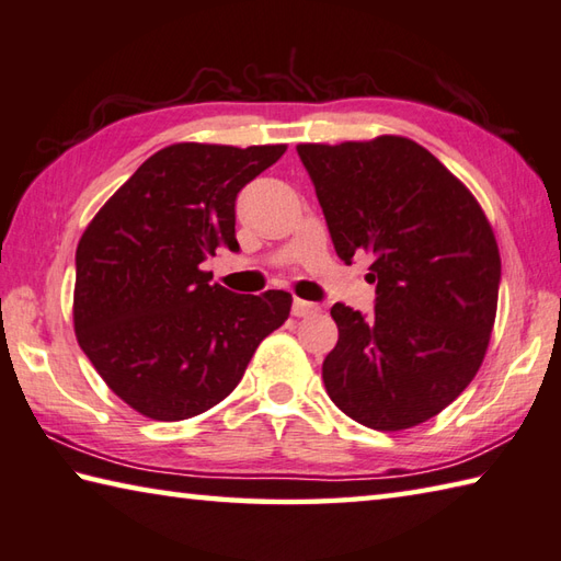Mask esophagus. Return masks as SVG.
I'll list each match as a JSON object with an SVG mask.
<instances>
[{
	"mask_svg": "<svg viewBox=\"0 0 561 561\" xmlns=\"http://www.w3.org/2000/svg\"><path fill=\"white\" fill-rule=\"evenodd\" d=\"M316 311H319V307H316V304H311V301H304L299 297L291 301V313L297 316V319H304V316H311Z\"/></svg>",
	"mask_w": 561,
	"mask_h": 561,
	"instance_id": "1",
	"label": "esophagus"
}]
</instances>
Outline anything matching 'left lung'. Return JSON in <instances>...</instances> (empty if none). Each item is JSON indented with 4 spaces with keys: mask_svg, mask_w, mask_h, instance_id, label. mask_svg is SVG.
Wrapping results in <instances>:
<instances>
[{
    "mask_svg": "<svg viewBox=\"0 0 561 561\" xmlns=\"http://www.w3.org/2000/svg\"><path fill=\"white\" fill-rule=\"evenodd\" d=\"M343 262L368 254L365 319L333 304L325 392L363 426L412 430L476 378L497 311L501 252L481 203L432 151L400 135L299 145Z\"/></svg>",
    "mask_w": 561,
    "mask_h": 561,
    "instance_id": "1",
    "label": "left lung"
}]
</instances>
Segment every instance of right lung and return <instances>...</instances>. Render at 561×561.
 <instances>
[{
    "instance_id": "add662e5",
    "label": "right lung",
    "mask_w": 561,
    "mask_h": 561,
    "mask_svg": "<svg viewBox=\"0 0 561 561\" xmlns=\"http://www.w3.org/2000/svg\"><path fill=\"white\" fill-rule=\"evenodd\" d=\"M284 151L179 141L88 222L76 250V339L110 390L149 420H188L226 400L289 319L291 294H232L201 270L220 248L240 250L238 193Z\"/></svg>"
}]
</instances>
